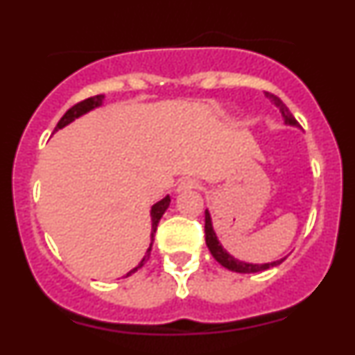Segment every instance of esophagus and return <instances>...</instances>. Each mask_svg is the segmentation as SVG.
I'll return each mask as SVG.
<instances>
[{
    "instance_id": "34e87169",
    "label": "esophagus",
    "mask_w": 355,
    "mask_h": 355,
    "mask_svg": "<svg viewBox=\"0 0 355 355\" xmlns=\"http://www.w3.org/2000/svg\"><path fill=\"white\" fill-rule=\"evenodd\" d=\"M199 184L196 180H191V178H185V180H182L180 184L177 185V194H180V192H187V191H192V189H198Z\"/></svg>"
}]
</instances>
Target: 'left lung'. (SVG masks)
<instances>
[{
	"label": "left lung",
	"instance_id": "left-lung-1",
	"mask_svg": "<svg viewBox=\"0 0 355 355\" xmlns=\"http://www.w3.org/2000/svg\"><path fill=\"white\" fill-rule=\"evenodd\" d=\"M266 96L268 99H270V101L280 110L285 125H290V127H299V123H297V120L293 118V114L290 113L287 106L280 101V98H277V96L273 94H266ZM204 234H206L207 249H209V252L213 254L214 259H216L221 266L227 268V270L230 271H235V273H259V271L278 266V264H282L285 261V257H282V259L271 261V263H245V261H241L237 259V257H234L223 245H221V242L218 241V235L213 228L211 213L207 209L204 211Z\"/></svg>",
	"mask_w": 355,
	"mask_h": 355
}]
</instances>
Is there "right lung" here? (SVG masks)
Here are the masks:
<instances>
[{
  "label": "right lung",
  "mask_w": 355,
  "mask_h": 355,
  "mask_svg": "<svg viewBox=\"0 0 355 355\" xmlns=\"http://www.w3.org/2000/svg\"><path fill=\"white\" fill-rule=\"evenodd\" d=\"M103 103H105V94H99V96H92V98H89V99H84V101L78 103V105L71 106V108L68 110L65 114H63L62 120L58 121V125H56V127H55V132H58L60 128H63V127H67V125H70L71 121H75V120H77V118L84 116V114L89 113V111L99 108V106H103ZM170 202H171L170 196H166V198L157 200L156 204H153V206H151V242H149V247H148V250H146L144 257H142V259H141V263H139L135 268H132V270L128 271V273L125 275V277H130L132 273H135V271H137L139 268H142V264H144L146 259H148V257H149V254H151V249H153V242H155V234H156L157 223H159L161 216H163L164 211L168 209Z\"/></svg>",
  "instance_id": "right-lung-1"
}]
</instances>
